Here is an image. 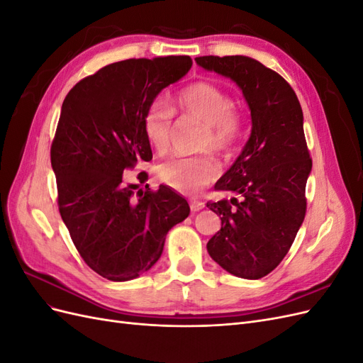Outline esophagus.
<instances>
[{
    "label": "esophagus",
    "instance_id": "34e87169",
    "mask_svg": "<svg viewBox=\"0 0 363 363\" xmlns=\"http://www.w3.org/2000/svg\"><path fill=\"white\" fill-rule=\"evenodd\" d=\"M189 204H191V211H192V212H199V211H201V208H204V206H206L203 201L196 200V199H192V200L189 201Z\"/></svg>",
    "mask_w": 363,
    "mask_h": 363
}]
</instances>
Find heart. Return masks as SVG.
Masks as SVG:
<instances>
[{
    "label": "heart",
    "instance_id": "1",
    "mask_svg": "<svg viewBox=\"0 0 363 363\" xmlns=\"http://www.w3.org/2000/svg\"><path fill=\"white\" fill-rule=\"evenodd\" d=\"M174 106L183 116L196 119L203 124L200 145L211 147L219 152L232 151L245 133V116L233 104L221 86L211 82H195L174 96ZM144 133L150 147L164 152L169 148L172 130V111L162 101H152L144 113ZM219 174V167L211 156H177L159 164V179L174 191L195 194Z\"/></svg>",
    "mask_w": 363,
    "mask_h": 363
}]
</instances>
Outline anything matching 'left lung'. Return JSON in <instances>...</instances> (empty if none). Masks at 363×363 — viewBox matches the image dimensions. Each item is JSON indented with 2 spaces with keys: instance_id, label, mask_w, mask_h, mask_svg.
I'll list each match as a JSON object with an SVG mask.
<instances>
[{
  "instance_id": "8db88e82",
  "label": "left lung",
  "mask_w": 363,
  "mask_h": 363,
  "mask_svg": "<svg viewBox=\"0 0 363 363\" xmlns=\"http://www.w3.org/2000/svg\"><path fill=\"white\" fill-rule=\"evenodd\" d=\"M195 62L233 80L251 111L247 144L215 184L239 200L207 203L221 218V230L208 240L207 251L227 272L257 280L277 268L304 221L312 159L303 111L291 84L255 59L203 56Z\"/></svg>"
}]
</instances>
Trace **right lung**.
I'll return each instance as SVG.
<instances>
[{"label": "right lung", "mask_w": 363, "mask_h": 363, "mask_svg": "<svg viewBox=\"0 0 363 363\" xmlns=\"http://www.w3.org/2000/svg\"><path fill=\"white\" fill-rule=\"evenodd\" d=\"M191 67L189 56L111 63L77 83L62 104L51 145L59 212L86 265L107 280L148 271L167 233L191 212L167 186L142 191L124 177L152 159L142 125L148 106Z\"/></svg>", "instance_id": "add662e5"}]
</instances>
